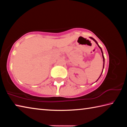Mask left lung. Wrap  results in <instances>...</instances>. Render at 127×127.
Here are the masks:
<instances>
[{
  "label": "left lung",
  "instance_id": "left-lung-1",
  "mask_svg": "<svg viewBox=\"0 0 127 127\" xmlns=\"http://www.w3.org/2000/svg\"><path fill=\"white\" fill-rule=\"evenodd\" d=\"M90 38H91V39H92V40H93L94 41L96 42V44L97 45V46H98V48H99L100 49V50H101V53H102V58H103V62H104V64H103V69H102V72H103V69H104V62H105V58H104V54H103V52H102V49H101V47H100V46H99V45H98V43H97V41H96L95 40L94 38H92V37H90ZM102 72H101V75H100V76L99 77V78H98L97 79V81H98V79L100 78V77H101V74H102Z\"/></svg>",
  "mask_w": 127,
  "mask_h": 127
}]
</instances>
